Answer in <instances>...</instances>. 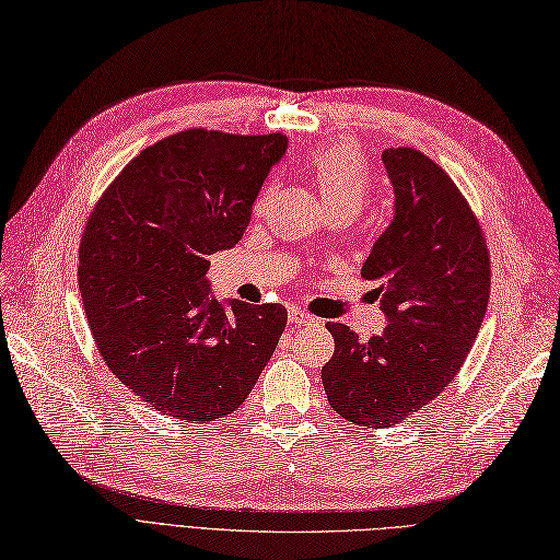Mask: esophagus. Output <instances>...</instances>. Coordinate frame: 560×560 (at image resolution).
<instances>
[{
  "label": "esophagus",
  "mask_w": 560,
  "mask_h": 560,
  "mask_svg": "<svg viewBox=\"0 0 560 560\" xmlns=\"http://www.w3.org/2000/svg\"><path fill=\"white\" fill-rule=\"evenodd\" d=\"M288 323H291L293 328H300V326H312L314 318H312L310 314H306V312H302V310H295V306H293V310L288 312Z\"/></svg>",
  "instance_id": "1"
}]
</instances>
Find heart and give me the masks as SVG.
<instances>
[{"label":"heart","mask_w":560,"mask_h":560,"mask_svg":"<svg viewBox=\"0 0 560 560\" xmlns=\"http://www.w3.org/2000/svg\"><path fill=\"white\" fill-rule=\"evenodd\" d=\"M306 174L320 195L326 209L335 207H351L358 209L363 205L370 176L365 160L360 158L358 149L351 143H328V147L316 149L306 158ZM275 195V186H265L256 200V213H262Z\"/></svg>","instance_id":"obj_1"}]
</instances>
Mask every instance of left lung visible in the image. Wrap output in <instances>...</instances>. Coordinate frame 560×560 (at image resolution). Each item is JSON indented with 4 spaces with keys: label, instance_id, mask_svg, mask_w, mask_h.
I'll list each match as a JSON object with an SVG mask.
<instances>
[{
    "label": "left lung",
    "instance_id": "left-lung-1",
    "mask_svg": "<svg viewBox=\"0 0 560 560\" xmlns=\"http://www.w3.org/2000/svg\"><path fill=\"white\" fill-rule=\"evenodd\" d=\"M382 160L395 219L360 275L378 283L388 326L358 341L328 323L335 353L320 370L330 407L363 428L400 423L454 382L491 293L481 223L451 176L417 149H386Z\"/></svg>",
    "mask_w": 560,
    "mask_h": 560
}]
</instances>
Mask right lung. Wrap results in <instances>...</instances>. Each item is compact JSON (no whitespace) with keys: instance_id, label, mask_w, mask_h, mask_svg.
<instances>
[{"instance_id":"right-lung-1","label":"right lung","mask_w":560,"mask_h":560,"mask_svg":"<svg viewBox=\"0 0 560 560\" xmlns=\"http://www.w3.org/2000/svg\"><path fill=\"white\" fill-rule=\"evenodd\" d=\"M281 132L192 128L143 149L102 192L79 246V291L100 355L120 384L186 423L223 419L254 390L285 328V306H225L209 256L232 248Z\"/></svg>"}]
</instances>
